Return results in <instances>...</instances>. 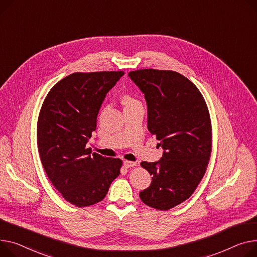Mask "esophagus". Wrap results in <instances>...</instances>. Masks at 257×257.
Returning <instances> with one entry per match:
<instances>
[{"label":"esophagus","instance_id":"obj_1","mask_svg":"<svg viewBox=\"0 0 257 257\" xmlns=\"http://www.w3.org/2000/svg\"><path fill=\"white\" fill-rule=\"evenodd\" d=\"M136 162H134V161H129V160H125L124 161V166L126 167V168H130V167H134V166H136Z\"/></svg>","mask_w":257,"mask_h":257}]
</instances>
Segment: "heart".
<instances>
[{"mask_svg":"<svg viewBox=\"0 0 257 257\" xmlns=\"http://www.w3.org/2000/svg\"><path fill=\"white\" fill-rule=\"evenodd\" d=\"M133 102H135L132 98H130V97H125L124 98V103L125 104H129V103H133Z\"/></svg>","mask_w":257,"mask_h":257,"instance_id":"obj_1","label":"heart"}]
</instances>
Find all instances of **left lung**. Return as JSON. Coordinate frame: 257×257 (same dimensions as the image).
Here are the masks:
<instances>
[{
  "label": "left lung",
  "mask_w": 257,
  "mask_h": 257,
  "mask_svg": "<svg viewBox=\"0 0 257 257\" xmlns=\"http://www.w3.org/2000/svg\"><path fill=\"white\" fill-rule=\"evenodd\" d=\"M128 75L145 94L148 129L164 150L159 161L141 163L153 177L140 197L151 208L167 211L189 198L206 174L210 112L196 85L176 71L141 69Z\"/></svg>",
  "instance_id": "8db88e82"
}]
</instances>
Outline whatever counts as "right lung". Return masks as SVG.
Returning a JSON list of instances; mask_svg holds the SVG:
<instances>
[{"label":"right lung","instance_id":"1","mask_svg":"<svg viewBox=\"0 0 257 257\" xmlns=\"http://www.w3.org/2000/svg\"><path fill=\"white\" fill-rule=\"evenodd\" d=\"M123 71L75 72L46 95L37 122V146L45 173L62 196L76 207L103 199L119 175L122 160L105 158L85 145L96 130L97 115Z\"/></svg>","mask_w":257,"mask_h":257}]
</instances>
